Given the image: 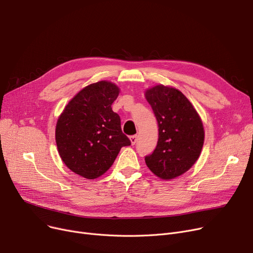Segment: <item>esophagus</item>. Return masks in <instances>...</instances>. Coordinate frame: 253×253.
<instances>
[{
    "label": "esophagus",
    "instance_id": "obj_1",
    "mask_svg": "<svg viewBox=\"0 0 253 253\" xmlns=\"http://www.w3.org/2000/svg\"><path fill=\"white\" fill-rule=\"evenodd\" d=\"M129 140H130V143H131V145H135V144L137 143V141H138V136H137V135L130 136V137H129Z\"/></svg>",
    "mask_w": 253,
    "mask_h": 253
}]
</instances>
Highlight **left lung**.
<instances>
[{"label":"left lung","instance_id":"1","mask_svg":"<svg viewBox=\"0 0 253 253\" xmlns=\"http://www.w3.org/2000/svg\"><path fill=\"white\" fill-rule=\"evenodd\" d=\"M145 96L158 124L156 148L145 156V162L160 179H174L199 158L204 142L201 118L186 96L174 87L155 85Z\"/></svg>","mask_w":253,"mask_h":253}]
</instances>
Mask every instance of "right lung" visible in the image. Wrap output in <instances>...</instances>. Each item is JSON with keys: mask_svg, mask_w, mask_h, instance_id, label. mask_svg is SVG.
<instances>
[{"mask_svg": "<svg viewBox=\"0 0 253 253\" xmlns=\"http://www.w3.org/2000/svg\"><path fill=\"white\" fill-rule=\"evenodd\" d=\"M120 88L101 81L84 87L59 116L56 144L64 165L73 172L92 180L106 172L122 147L130 141L121 126V117L111 105Z\"/></svg>", "mask_w": 253, "mask_h": 253, "instance_id": "1", "label": "right lung"}]
</instances>
